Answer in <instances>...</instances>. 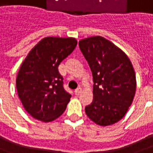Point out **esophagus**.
<instances>
[{"label": "esophagus", "mask_w": 153, "mask_h": 153, "mask_svg": "<svg viewBox=\"0 0 153 153\" xmlns=\"http://www.w3.org/2000/svg\"><path fill=\"white\" fill-rule=\"evenodd\" d=\"M82 93V88L81 87H79V88H77L75 91H74V94H76V95H79L80 94Z\"/></svg>", "instance_id": "1"}]
</instances>
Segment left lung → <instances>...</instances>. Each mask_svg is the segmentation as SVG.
Segmentation results:
<instances>
[{
  "label": "left lung",
  "mask_w": 153,
  "mask_h": 153,
  "mask_svg": "<svg viewBox=\"0 0 153 153\" xmlns=\"http://www.w3.org/2000/svg\"><path fill=\"white\" fill-rule=\"evenodd\" d=\"M79 46L94 83L93 101L85 107L86 115L98 126L117 123L125 117L135 96L133 64L126 53L104 37H87L79 42Z\"/></svg>",
  "instance_id": "left-lung-1"
}]
</instances>
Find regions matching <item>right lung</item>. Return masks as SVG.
Masks as SVG:
<instances>
[{
    "mask_svg": "<svg viewBox=\"0 0 153 153\" xmlns=\"http://www.w3.org/2000/svg\"><path fill=\"white\" fill-rule=\"evenodd\" d=\"M76 45L73 37H45L23 61L16 86L23 106L35 119L50 122L65 111L71 95L63 89L58 67Z\"/></svg>",
    "mask_w": 153,
    "mask_h": 153,
    "instance_id": "right-lung-1",
    "label": "right lung"
}]
</instances>
